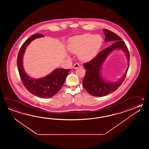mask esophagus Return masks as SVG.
<instances>
[{"mask_svg": "<svg viewBox=\"0 0 149 149\" xmlns=\"http://www.w3.org/2000/svg\"><path fill=\"white\" fill-rule=\"evenodd\" d=\"M79 67H80V65L79 63H75L73 65V68L74 69H76L79 68Z\"/></svg>", "mask_w": 149, "mask_h": 149, "instance_id": "34e87169", "label": "esophagus"}]
</instances>
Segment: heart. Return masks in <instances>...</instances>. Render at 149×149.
I'll return each instance as SVG.
<instances>
[{
    "label": "heart",
    "instance_id": "obj_1",
    "mask_svg": "<svg viewBox=\"0 0 149 149\" xmlns=\"http://www.w3.org/2000/svg\"><path fill=\"white\" fill-rule=\"evenodd\" d=\"M102 43V40L99 35L85 33L73 37L68 48L71 53H78L80 60L86 62L95 57L101 48Z\"/></svg>",
    "mask_w": 149,
    "mask_h": 149
}]
</instances>
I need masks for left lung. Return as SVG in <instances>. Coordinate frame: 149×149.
I'll return each instance as SVG.
<instances>
[{
  "instance_id": "8db88e82",
  "label": "left lung",
  "mask_w": 149,
  "mask_h": 149,
  "mask_svg": "<svg viewBox=\"0 0 149 149\" xmlns=\"http://www.w3.org/2000/svg\"><path fill=\"white\" fill-rule=\"evenodd\" d=\"M105 36V42L112 41V44L104 50L100 52L92 60L84 64L86 71L82 81V85L89 94L94 96L102 97L107 95L117 90L126 78L129 68L130 53L125 42L114 32L104 29ZM120 49L123 51L127 56L129 65L127 70L121 78L116 82H108L103 79L101 76V66L106 58L113 51Z\"/></svg>"
}]
</instances>
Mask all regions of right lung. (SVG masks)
I'll return each instance as SVG.
<instances>
[{
    "label": "right lung",
    "instance_id": "obj_1",
    "mask_svg": "<svg viewBox=\"0 0 149 149\" xmlns=\"http://www.w3.org/2000/svg\"><path fill=\"white\" fill-rule=\"evenodd\" d=\"M44 37L41 34L32 35L23 43L19 52L17 65L23 84L29 92L39 97L49 98L62 88L70 69L57 68L44 77L35 79L27 74L23 65V55L29 44L35 39Z\"/></svg>",
    "mask_w": 149,
    "mask_h": 149
}]
</instances>
